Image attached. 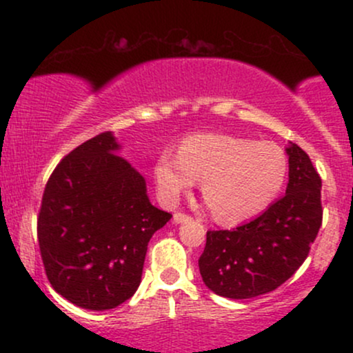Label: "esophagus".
I'll use <instances>...</instances> for the list:
<instances>
[{
    "label": "esophagus",
    "mask_w": 353,
    "mask_h": 353,
    "mask_svg": "<svg viewBox=\"0 0 353 353\" xmlns=\"http://www.w3.org/2000/svg\"><path fill=\"white\" fill-rule=\"evenodd\" d=\"M190 221V216L188 214H182V212H176L172 216V222L174 224H182V222H189Z\"/></svg>",
    "instance_id": "34e87169"
}]
</instances>
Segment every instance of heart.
I'll list each match as a JSON object with an SVG mask.
<instances>
[{"label":"heart","mask_w":353,"mask_h":353,"mask_svg":"<svg viewBox=\"0 0 353 353\" xmlns=\"http://www.w3.org/2000/svg\"><path fill=\"white\" fill-rule=\"evenodd\" d=\"M156 182L169 204L202 179V194L221 222H241L264 212L287 181L289 161L279 145L228 134H194L179 152L157 157Z\"/></svg>","instance_id":"heart-1"}]
</instances>
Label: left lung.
<instances>
[{
    "label": "left lung",
    "mask_w": 353,
    "mask_h": 353,
    "mask_svg": "<svg viewBox=\"0 0 353 353\" xmlns=\"http://www.w3.org/2000/svg\"><path fill=\"white\" fill-rule=\"evenodd\" d=\"M285 196L259 217L230 230H209L199 257L202 281L214 294L252 299L272 292L303 264L322 225V179L297 144L285 149Z\"/></svg>",
    "instance_id": "1"
}]
</instances>
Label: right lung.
<instances>
[{
  "label": "right lung",
  "instance_id": "add662e5",
  "mask_svg": "<svg viewBox=\"0 0 353 353\" xmlns=\"http://www.w3.org/2000/svg\"><path fill=\"white\" fill-rule=\"evenodd\" d=\"M101 132L71 151L44 188L38 241L48 281L81 309H114L141 283L148 244L172 216Z\"/></svg>",
  "mask_w": 353,
  "mask_h": 353
}]
</instances>
